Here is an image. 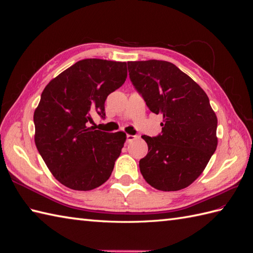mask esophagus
Returning a JSON list of instances; mask_svg holds the SVG:
<instances>
[{"instance_id":"1","label":"esophagus","mask_w":253,"mask_h":253,"mask_svg":"<svg viewBox=\"0 0 253 253\" xmlns=\"http://www.w3.org/2000/svg\"><path fill=\"white\" fill-rule=\"evenodd\" d=\"M138 138V136H136V135H129V134H127L126 135V140L129 142V141H133V140H135V139H137Z\"/></svg>"}]
</instances>
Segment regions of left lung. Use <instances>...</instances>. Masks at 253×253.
<instances>
[{
	"mask_svg": "<svg viewBox=\"0 0 253 253\" xmlns=\"http://www.w3.org/2000/svg\"><path fill=\"white\" fill-rule=\"evenodd\" d=\"M129 78L151 112L162 114V134L142 136L148 154L140 172L160 191L190 186L205 170L217 147V118L204 89L168 61L127 62Z\"/></svg>",
	"mask_w": 253,
	"mask_h": 253,
	"instance_id": "left-lung-1",
	"label": "left lung"
}]
</instances>
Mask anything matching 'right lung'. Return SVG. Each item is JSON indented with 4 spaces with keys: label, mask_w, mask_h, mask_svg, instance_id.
Wrapping results in <instances>:
<instances>
[{
    "label": "right lung",
    "mask_w": 253,
    "mask_h": 253,
    "mask_svg": "<svg viewBox=\"0 0 253 253\" xmlns=\"http://www.w3.org/2000/svg\"><path fill=\"white\" fill-rule=\"evenodd\" d=\"M126 62L84 59L45 86L34 113L35 143L50 173L65 187L89 191L110 178L124 148V132L89 126L104 116V102L125 83Z\"/></svg>",
    "instance_id": "right-lung-1"
}]
</instances>
